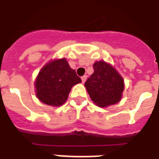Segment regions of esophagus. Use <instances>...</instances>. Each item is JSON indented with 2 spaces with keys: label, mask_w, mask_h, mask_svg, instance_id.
Masks as SVG:
<instances>
[{
  "label": "esophagus",
  "mask_w": 159,
  "mask_h": 159,
  "mask_svg": "<svg viewBox=\"0 0 159 159\" xmlns=\"http://www.w3.org/2000/svg\"><path fill=\"white\" fill-rule=\"evenodd\" d=\"M86 75L82 76V83H84V82H86Z\"/></svg>",
  "instance_id": "obj_1"
}]
</instances>
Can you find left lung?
Segmentation results:
<instances>
[{"mask_svg": "<svg viewBox=\"0 0 159 159\" xmlns=\"http://www.w3.org/2000/svg\"><path fill=\"white\" fill-rule=\"evenodd\" d=\"M93 68L94 73L85 82L92 101L100 107L117 103L121 100L124 89L122 77L104 61L95 62Z\"/></svg>", "mask_w": 159, "mask_h": 159, "instance_id": "left-lung-1", "label": "left lung"}]
</instances>
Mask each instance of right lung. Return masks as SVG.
I'll use <instances>...</instances> for the list:
<instances>
[{
    "label": "right lung",
    "mask_w": 159,
    "mask_h": 159,
    "mask_svg": "<svg viewBox=\"0 0 159 159\" xmlns=\"http://www.w3.org/2000/svg\"><path fill=\"white\" fill-rule=\"evenodd\" d=\"M81 82L66 59L54 60L45 65L37 76L35 82L37 96L44 104L60 106L68 99L71 88Z\"/></svg>",
    "instance_id": "add662e5"
}]
</instances>
